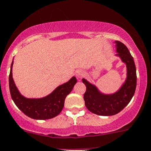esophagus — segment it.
Here are the masks:
<instances>
[{"label": "esophagus", "mask_w": 151, "mask_h": 151, "mask_svg": "<svg viewBox=\"0 0 151 151\" xmlns=\"http://www.w3.org/2000/svg\"><path fill=\"white\" fill-rule=\"evenodd\" d=\"M76 76H77L78 78H82L83 76V71L78 70L76 73Z\"/></svg>", "instance_id": "esophagus-1"}]
</instances>
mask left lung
I'll use <instances>...</instances> for the list:
<instances>
[{
    "instance_id": "1",
    "label": "left lung",
    "mask_w": 151,
    "mask_h": 151,
    "mask_svg": "<svg viewBox=\"0 0 151 151\" xmlns=\"http://www.w3.org/2000/svg\"><path fill=\"white\" fill-rule=\"evenodd\" d=\"M116 49L121 60L127 65V79L121 89L113 95L101 93L96 86L83 79L86 91L83 96L85 105L91 112L99 116H113L121 112L133 98L136 88V68L133 58L126 45L116 41Z\"/></svg>"
}]
</instances>
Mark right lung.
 Here are the masks:
<instances>
[{"mask_svg":"<svg viewBox=\"0 0 151 151\" xmlns=\"http://www.w3.org/2000/svg\"><path fill=\"white\" fill-rule=\"evenodd\" d=\"M12 62L9 75L10 93L13 102L27 116L36 120H46L57 116L61 112L66 96L71 92L77 83L76 77L68 82L58 86L53 93L46 97L39 99L26 98L21 96L17 89L12 77Z\"/></svg>","mask_w":151,"mask_h":151,"instance_id":"1","label":"right lung"}]
</instances>
